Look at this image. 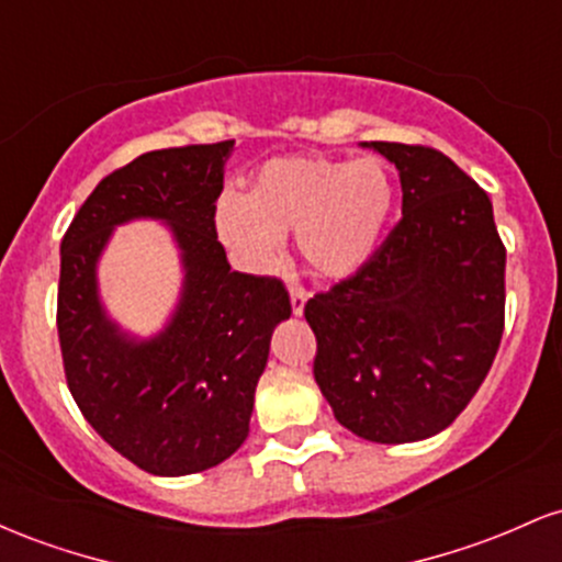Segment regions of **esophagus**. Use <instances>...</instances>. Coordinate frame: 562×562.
I'll return each mask as SVG.
<instances>
[{"mask_svg":"<svg viewBox=\"0 0 562 562\" xmlns=\"http://www.w3.org/2000/svg\"><path fill=\"white\" fill-rule=\"evenodd\" d=\"M306 299H308L306 288L290 285V308H293L295 317H301V314H303V306H306Z\"/></svg>","mask_w":562,"mask_h":562,"instance_id":"1","label":"esophagus"}]
</instances>
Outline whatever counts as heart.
I'll return each instance as SVG.
<instances>
[{
  "label": "heart",
  "mask_w": 562,
  "mask_h": 562,
  "mask_svg": "<svg viewBox=\"0 0 562 562\" xmlns=\"http://www.w3.org/2000/svg\"><path fill=\"white\" fill-rule=\"evenodd\" d=\"M396 205V177L380 158H277L256 173L248 198L222 195L216 227L250 269H272L285 232L322 277H348L375 254Z\"/></svg>",
  "instance_id": "b5f03b06"
}]
</instances>
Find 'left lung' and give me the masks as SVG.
Instances as JSON below:
<instances>
[{
	"label": "left lung",
	"mask_w": 562,
	"mask_h": 562,
	"mask_svg": "<svg viewBox=\"0 0 562 562\" xmlns=\"http://www.w3.org/2000/svg\"><path fill=\"white\" fill-rule=\"evenodd\" d=\"M362 147L396 166L402 222L303 314L335 420L367 441L412 443L449 428L492 370L507 254L492 200L454 160L398 142Z\"/></svg>",
	"instance_id": "1"
}]
</instances>
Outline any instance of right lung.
Segmentation results:
<instances>
[{
	"mask_svg": "<svg viewBox=\"0 0 562 562\" xmlns=\"http://www.w3.org/2000/svg\"><path fill=\"white\" fill-rule=\"evenodd\" d=\"M235 139L153 150L102 179L60 243L57 335L70 396L87 423L153 475L224 462L248 438L274 327L290 317L280 280L232 272L216 240V198ZM167 224L183 288L150 339L124 331L99 295L95 267L115 226Z\"/></svg>",
	"mask_w": 562,
	"mask_h": 562,
	"instance_id": "1",
	"label": "right lung"
}]
</instances>
